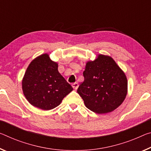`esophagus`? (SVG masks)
Instances as JSON below:
<instances>
[{
    "label": "esophagus",
    "mask_w": 151,
    "mask_h": 151,
    "mask_svg": "<svg viewBox=\"0 0 151 151\" xmlns=\"http://www.w3.org/2000/svg\"><path fill=\"white\" fill-rule=\"evenodd\" d=\"M72 87H73L75 89H77V88L78 87V83H74L72 84Z\"/></svg>",
    "instance_id": "1"
}]
</instances>
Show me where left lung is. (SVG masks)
Masks as SVG:
<instances>
[{
  "label": "left lung",
  "mask_w": 151,
  "mask_h": 151,
  "mask_svg": "<svg viewBox=\"0 0 151 151\" xmlns=\"http://www.w3.org/2000/svg\"><path fill=\"white\" fill-rule=\"evenodd\" d=\"M83 74L84 81L77 92L88 109L106 114L122 104L127 94L128 81L113 58L99 55L94 61L88 62Z\"/></svg>",
  "instance_id": "8db88e82"
}]
</instances>
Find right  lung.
Returning <instances> with one entry per match:
<instances>
[{
	"mask_svg": "<svg viewBox=\"0 0 151 151\" xmlns=\"http://www.w3.org/2000/svg\"><path fill=\"white\" fill-rule=\"evenodd\" d=\"M26 99L32 106L44 110L54 109L73 90L58 70V64L47 54L29 64L22 81Z\"/></svg>",
	"mask_w": 151,
	"mask_h": 151,
	"instance_id": "obj_1",
	"label": "right lung"
}]
</instances>
